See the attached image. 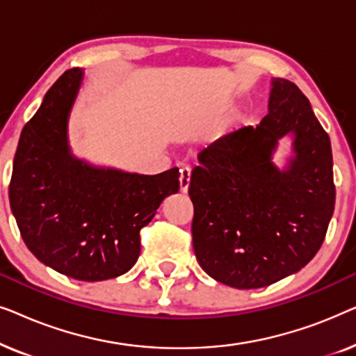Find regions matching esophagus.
Instances as JSON below:
<instances>
[{
	"label": "esophagus",
	"instance_id": "obj_1",
	"mask_svg": "<svg viewBox=\"0 0 356 356\" xmlns=\"http://www.w3.org/2000/svg\"><path fill=\"white\" fill-rule=\"evenodd\" d=\"M189 183H191V168L183 167L179 170V193H188Z\"/></svg>",
	"mask_w": 356,
	"mask_h": 356
}]
</instances>
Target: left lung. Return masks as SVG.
Masks as SVG:
<instances>
[{
	"label": "left lung",
	"mask_w": 356,
	"mask_h": 356,
	"mask_svg": "<svg viewBox=\"0 0 356 356\" xmlns=\"http://www.w3.org/2000/svg\"><path fill=\"white\" fill-rule=\"evenodd\" d=\"M286 134L294 136V157L280 170L271 155ZM197 160L191 232L206 274L233 289H261L313 259L334 213L332 149L293 82L272 81L261 123L223 136Z\"/></svg>",
	"instance_id": "1"
}]
</instances>
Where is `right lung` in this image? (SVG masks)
Instances as JSON below:
<instances>
[{"mask_svg": "<svg viewBox=\"0 0 356 356\" xmlns=\"http://www.w3.org/2000/svg\"><path fill=\"white\" fill-rule=\"evenodd\" d=\"M82 76V70L66 71L24 126L9 204L24 243L38 261L76 280L100 282L136 264L140 228L165 197L178 193L179 172L128 173L74 157L67 118Z\"/></svg>", "mask_w": 356, "mask_h": 356, "instance_id": "obj_1", "label": "right lung"}]
</instances>
